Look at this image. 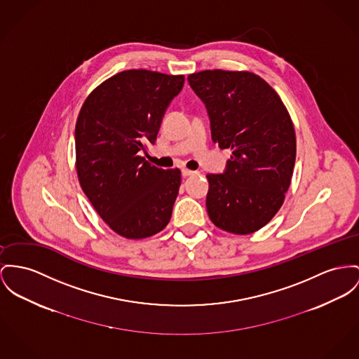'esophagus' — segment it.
Returning <instances> with one entry per match:
<instances>
[{
  "label": "esophagus",
  "instance_id": "esophagus-1",
  "mask_svg": "<svg viewBox=\"0 0 359 359\" xmlns=\"http://www.w3.org/2000/svg\"><path fill=\"white\" fill-rule=\"evenodd\" d=\"M194 174V171H191L189 168H182V175L184 177H189V175H193Z\"/></svg>",
  "mask_w": 359,
  "mask_h": 359
}]
</instances>
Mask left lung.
Masks as SVG:
<instances>
[{
    "mask_svg": "<svg viewBox=\"0 0 359 359\" xmlns=\"http://www.w3.org/2000/svg\"><path fill=\"white\" fill-rule=\"evenodd\" d=\"M205 103L219 148H230L223 174H208L207 211L216 227L239 236L264 227L280 210L291 184L297 140L278 93L248 71H201L188 76Z\"/></svg>",
    "mask_w": 359,
    "mask_h": 359,
    "instance_id": "1",
    "label": "left lung"
}]
</instances>
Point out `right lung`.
Returning <instances> with one entry per match:
<instances>
[{
    "instance_id": "add662e5",
    "label": "right lung",
    "mask_w": 359,
    "mask_h": 359,
    "mask_svg": "<svg viewBox=\"0 0 359 359\" xmlns=\"http://www.w3.org/2000/svg\"><path fill=\"white\" fill-rule=\"evenodd\" d=\"M184 81V74L123 71L99 84L80 109L77 178L96 212L121 237L148 238L170 222L181 171L149 165L142 154L155 143Z\"/></svg>"
}]
</instances>
